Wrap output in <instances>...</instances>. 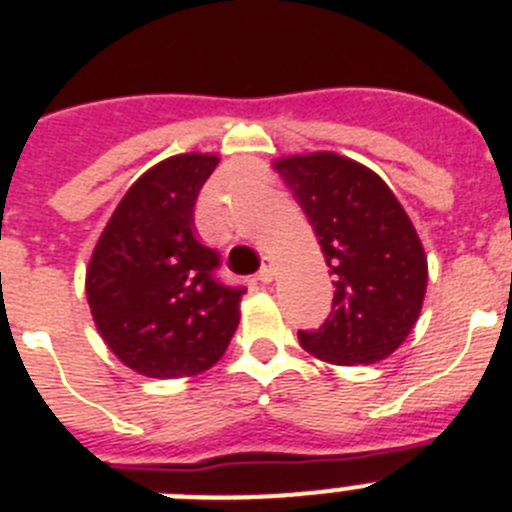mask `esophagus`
Returning a JSON list of instances; mask_svg holds the SVG:
<instances>
[{"label": "esophagus", "mask_w": 512, "mask_h": 512, "mask_svg": "<svg viewBox=\"0 0 512 512\" xmlns=\"http://www.w3.org/2000/svg\"><path fill=\"white\" fill-rule=\"evenodd\" d=\"M275 272H278V267H275V262H272L270 257H265V262H262L260 272H257V280H260L262 285L272 283V280H275Z\"/></svg>", "instance_id": "1"}]
</instances>
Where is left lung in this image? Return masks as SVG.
<instances>
[{
    "mask_svg": "<svg viewBox=\"0 0 512 512\" xmlns=\"http://www.w3.org/2000/svg\"><path fill=\"white\" fill-rule=\"evenodd\" d=\"M272 169L308 214L336 285L331 315L300 331V346L336 366L391 356L427 293V255L409 214L379 174L333 151L283 156Z\"/></svg>",
    "mask_w": 512,
    "mask_h": 512,
    "instance_id": "1",
    "label": "left lung"
}]
</instances>
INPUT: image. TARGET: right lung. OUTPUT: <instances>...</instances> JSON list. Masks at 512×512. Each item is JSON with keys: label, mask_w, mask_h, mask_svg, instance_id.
<instances>
[{"label": "right lung", "mask_w": 512, "mask_h": 512, "mask_svg": "<svg viewBox=\"0 0 512 512\" xmlns=\"http://www.w3.org/2000/svg\"><path fill=\"white\" fill-rule=\"evenodd\" d=\"M217 154H179L138 176L100 232L85 270L95 328L121 364L148 379L212 369L227 351L245 290L214 278L219 255L194 229Z\"/></svg>", "instance_id": "right-lung-1"}]
</instances>
